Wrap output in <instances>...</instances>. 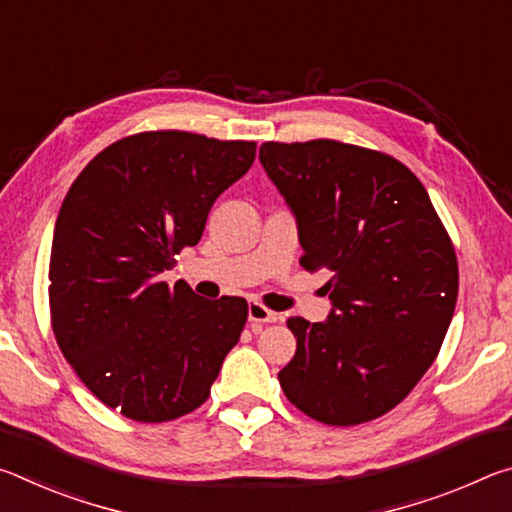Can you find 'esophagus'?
<instances>
[{"label":"esophagus","mask_w":512,"mask_h":512,"mask_svg":"<svg viewBox=\"0 0 512 512\" xmlns=\"http://www.w3.org/2000/svg\"><path fill=\"white\" fill-rule=\"evenodd\" d=\"M248 320L255 329V327H262L264 323H277V320H280V314H275V311L266 309L262 302H250V305H248Z\"/></svg>","instance_id":"obj_1"}]
</instances>
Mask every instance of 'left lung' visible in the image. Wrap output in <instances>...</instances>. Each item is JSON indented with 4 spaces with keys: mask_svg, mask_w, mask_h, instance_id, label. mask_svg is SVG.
Masks as SVG:
<instances>
[{
    "mask_svg": "<svg viewBox=\"0 0 512 512\" xmlns=\"http://www.w3.org/2000/svg\"><path fill=\"white\" fill-rule=\"evenodd\" d=\"M259 160L298 223L307 271L327 268L325 323L293 316L291 404L352 427L395 409L438 357L458 262L427 189L391 155L336 140L264 142Z\"/></svg>",
    "mask_w": 512,
    "mask_h": 512,
    "instance_id": "1",
    "label": "left lung"
}]
</instances>
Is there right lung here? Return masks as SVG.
Listing matches in <instances>:
<instances>
[{"instance_id": "obj_1", "label": "right lung", "mask_w": 512, "mask_h": 512, "mask_svg": "<svg viewBox=\"0 0 512 512\" xmlns=\"http://www.w3.org/2000/svg\"><path fill=\"white\" fill-rule=\"evenodd\" d=\"M257 144L185 131L124 137L90 160L60 205L49 257L51 327L94 397L137 422L198 409L248 318L162 273L196 246L207 214Z\"/></svg>"}]
</instances>
